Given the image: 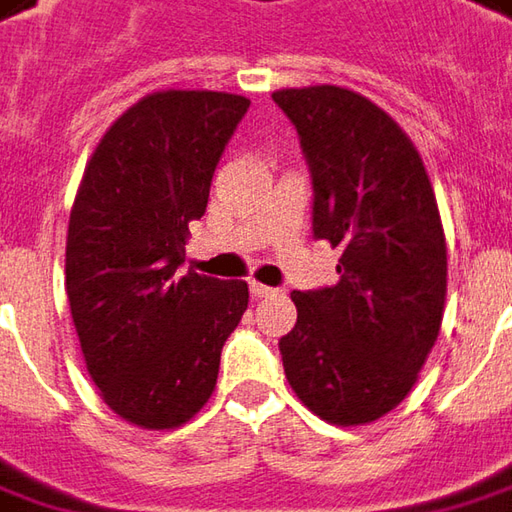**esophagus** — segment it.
Wrapping results in <instances>:
<instances>
[{"label":"esophagus","mask_w":512,"mask_h":512,"mask_svg":"<svg viewBox=\"0 0 512 512\" xmlns=\"http://www.w3.org/2000/svg\"><path fill=\"white\" fill-rule=\"evenodd\" d=\"M249 291H252V297H255V300H263V297H272L274 294L272 286H263V283H257V280L249 283Z\"/></svg>","instance_id":"esophagus-1"}]
</instances>
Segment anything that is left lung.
I'll return each instance as SVG.
<instances>
[{"instance_id":"obj_1","label":"left lung","mask_w":512,"mask_h":512,"mask_svg":"<svg viewBox=\"0 0 512 512\" xmlns=\"http://www.w3.org/2000/svg\"><path fill=\"white\" fill-rule=\"evenodd\" d=\"M311 169L314 238L340 246L337 286L294 291L286 379L331 425H365L414 388L439 337L448 249L425 164L377 104L317 84L277 90Z\"/></svg>"}]
</instances>
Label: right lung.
I'll use <instances>...</instances> for the list:
<instances>
[{"label":"right lung","instance_id":"right-lung-1","mask_svg":"<svg viewBox=\"0 0 512 512\" xmlns=\"http://www.w3.org/2000/svg\"><path fill=\"white\" fill-rule=\"evenodd\" d=\"M249 98L144 96L98 141L67 226V300L104 402L138 428H178L212 397L221 348L249 306L243 280L186 272L189 223Z\"/></svg>","mask_w":512,"mask_h":512}]
</instances>
